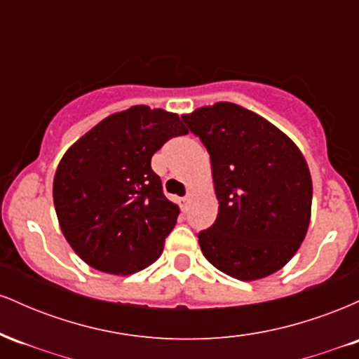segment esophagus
Returning <instances> with one entry per match:
<instances>
[{"mask_svg": "<svg viewBox=\"0 0 359 359\" xmlns=\"http://www.w3.org/2000/svg\"><path fill=\"white\" fill-rule=\"evenodd\" d=\"M189 204H191V196H185V197H182V199H180V209H182V211L185 212L189 209Z\"/></svg>", "mask_w": 359, "mask_h": 359, "instance_id": "obj_1", "label": "esophagus"}]
</instances>
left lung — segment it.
<instances>
[{"instance_id": "obj_1", "label": "left lung", "mask_w": 359, "mask_h": 359, "mask_svg": "<svg viewBox=\"0 0 359 359\" xmlns=\"http://www.w3.org/2000/svg\"><path fill=\"white\" fill-rule=\"evenodd\" d=\"M211 156L219 212L199 238L229 277L257 280L295 255L311 221L312 180L302 154L277 126L233 102L184 114Z\"/></svg>"}]
</instances>
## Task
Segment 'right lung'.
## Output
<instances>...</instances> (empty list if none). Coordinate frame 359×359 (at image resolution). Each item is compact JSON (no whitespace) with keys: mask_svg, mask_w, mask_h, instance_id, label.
<instances>
[{"mask_svg":"<svg viewBox=\"0 0 359 359\" xmlns=\"http://www.w3.org/2000/svg\"><path fill=\"white\" fill-rule=\"evenodd\" d=\"M185 133L177 114L133 106L102 119L60 160L53 179L60 229L93 269L130 275L162 255L179 208L163 194L151 156Z\"/></svg>","mask_w":359,"mask_h":359,"instance_id":"add662e5","label":"right lung"}]
</instances>
